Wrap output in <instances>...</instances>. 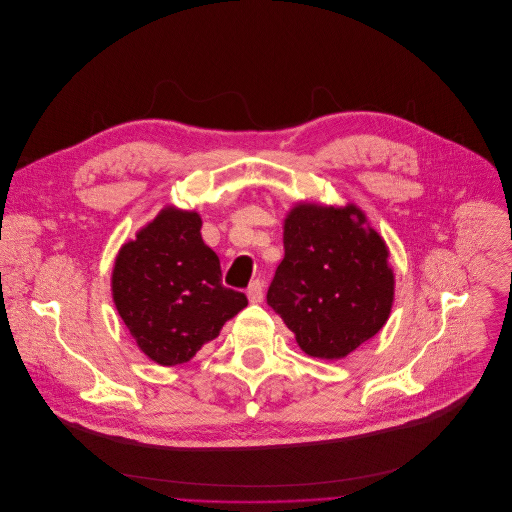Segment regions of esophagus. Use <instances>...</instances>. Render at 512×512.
Masks as SVG:
<instances>
[{"label":"esophagus","mask_w":512,"mask_h":512,"mask_svg":"<svg viewBox=\"0 0 512 512\" xmlns=\"http://www.w3.org/2000/svg\"><path fill=\"white\" fill-rule=\"evenodd\" d=\"M262 298H264L262 282H260V280H254V282L248 286V300H250L252 304H258V302H262Z\"/></svg>","instance_id":"obj_1"}]
</instances>
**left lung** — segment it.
Wrapping results in <instances>:
<instances>
[{
    "instance_id": "obj_1",
    "label": "left lung",
    "mask_w": 512,
    "mask_h": 512,
    "mask_svg": "<svg viewBox=\"0 0 512 512\" xmlns=\"http://www.w3.org/2000/svg\"><path fill=\"white\" fill-rule=\"evenodd\" d=\"M284 258L266 300L317 359H345L389 319L395 274L385 240L355 203L296 201L284 218Z\"/></svg>"
}]
</instances>
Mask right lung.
Returning a JSON list of instances; mask_svg holds the SVG:
<instances>
[{"instance_id": "right-lung-1", "label": "right lung", "mask_w": 512, "mask_h": 512, "mask_svg": "<svg viewBox=\"0 0 512 512\" xmlns=\"http://www.w3.org/2000/svg\"><path fill=\"white\" fill-rule=\"evenodd\" d=\"M199 230L195 210L165 206L121 246L113 266L123 323L141 353L165 367L189 361L248 304L222 284L220 258Z\"/></svg>"}]
</instances>
